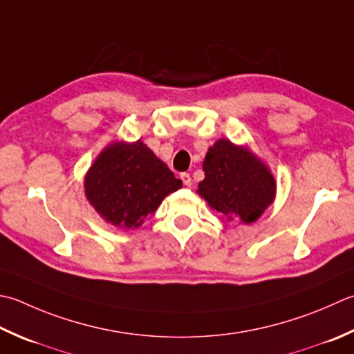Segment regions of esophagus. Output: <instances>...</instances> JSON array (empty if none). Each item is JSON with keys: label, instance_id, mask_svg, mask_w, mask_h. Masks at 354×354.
I'll return each mask as SVG.
<instances>
[{"label": "esophagus", "instance_id": "obj_1", "mask_svg": "<svg viewBox=\"0 0 354 354\" xmlns=\"http://www.w3.org/2000/svg\"><path fill=\"white\" fill-rule=\"evenodd\" d=\"M181 179H183L184 185H187V187H190V185L193 184V181H192V176L189 175V173H183V175H181Z\"/></svg>", "mask_w": 354, "mask_h": 354}]
</instances>
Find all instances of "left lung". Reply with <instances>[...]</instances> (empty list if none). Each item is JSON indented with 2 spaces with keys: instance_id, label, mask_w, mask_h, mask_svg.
<instances>
[{
  "instance_id": "obj_1",
  "label": "left lung",
  "mask_w": 354,
  "mask_h": 354,
  "mask_svg": "<svg viewBox=\"0 0 354 354\" xmlns=\"http://www.w3.org/2000/svg\"><path fill=\"white\" fill-rule=\"evenodd\" d=\"M203 170L205 178L198 185V195L228 221L252 224L273 203L274 178L247 147L218 140L207 151Z\"/></svg>"
}]
</instances>
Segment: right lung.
<instances>
[{"label":"right lung","instance_id":"add662e5","mask_svg":"<svg viewBox=\"0 0 354 354\" xmlns=\"http://www.w3.org/2000/svg\"><path fill=\"white\" fill-rule=\"evenodd\" d=\"M183 187L141 140L115 141L95 159L84 178L88 203L115 227L138 228L162 199Z\"/></svg>","mask_w":354,"mask_h":354}]
</instances>
